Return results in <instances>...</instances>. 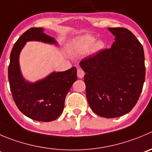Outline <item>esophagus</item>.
<instances>
[{"label":"esophagus","mask_w":152,"mask_h":152,"mask_svg":"<svg viewBox=\"0 0 152 152\" xmlns=\"http://www.w3.org/2000/svg\"><path fill=\"white\" fill-rule=\"evenodd\" d=\"M84 72L83 71V69H80V68H78L77 69V77H79V78H83V76H84Z\"/></svg>","instance_id":"34e87169"}]
</instances>
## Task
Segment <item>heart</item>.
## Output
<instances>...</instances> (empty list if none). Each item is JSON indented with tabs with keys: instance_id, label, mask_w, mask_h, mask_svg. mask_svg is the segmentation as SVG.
Instances as JSON below:
<instances>
[{
	"instance_id": "heart-1",
	"label": "heart",
	"mask_w": 152,
	"mask_h": 152,
	"mask_svg": "<svg viewBox=\"0 0 152 152\" xmlns=\"http://www.w3.org/2000/svg\"><path fill=\"white\" fill-rule=\"evenodd\" d=\"M95 38L92 36L90 35H85L83 37H80V38L77 39V40L75 42V50L77 53H83L89 51L92 48V45L93 51H99L102 50L105 47V42L102 40H99L95 43Z\"/></svg>"
}]
</instances>
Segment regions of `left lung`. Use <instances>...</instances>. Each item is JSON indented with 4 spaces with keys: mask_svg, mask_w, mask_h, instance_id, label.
I'll use <instances>...</instances> for the list:
<instances>
[{
    "mask_svg": "<svg viewBox=\"0 0 152 152\" xmlns=\"http://www.w3.org/2000/svg\"><path fill=\"white\" fill-rule=\"evenodd\" d=\"M115 36L110 48L80 61L86 75V95L97 115L115 118L129 113L138 101L145 77L144 50L129 30L110 27Z\"/></svg>",
    "mask_w": 152,
    "mask_h": 152,
    "instance_id": "1",
    "label": "left lung"
}]
</instances>
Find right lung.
<instances>
[{
    "label": "right lung",
    "instance_id": "1",
    "mask_svg": "<svg viewBox=\"0 0 152 152\" xmlns=\"http://www.w3.org/2000/svg\"><path fill=\"white\" fill-rule=\"evenodd\" d=\"M33 40L57 43L53 37L45 34L41 27H33L24 32L15 43L10 54L8 68L10 91L22 113L34 120L51 122L63 113L66 95L77 79V69L72 67L65 72H53L35 83L26 82L20 72L18 57L26 42Z\"/></svg>",
    "mask_w": 152,
    "mask_h": 152
}]
</instances>
